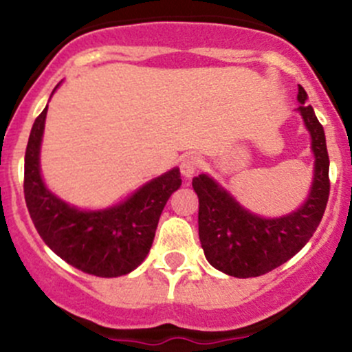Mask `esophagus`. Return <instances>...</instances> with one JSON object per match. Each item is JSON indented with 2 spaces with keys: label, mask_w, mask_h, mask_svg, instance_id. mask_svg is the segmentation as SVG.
<instances>
[{
  "label": "esophagus",
  "mask_w": 352,
  "mask_h": 352,
  "mask_svg": "<svg viewBox=\"0 0 352 352\" xmlns=\"http://www.w3.org/2000/svg\"><path fill=\"white\" fill-rule=\"evenodd\" d=\"M199 168H201V160L196 155H186L180 160V172L187 179H190Z\"/></svg>",
  "instance_id": "1"
}]
</instances>
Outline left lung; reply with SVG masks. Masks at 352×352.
<instances>
[{
  "mask_svg": "<svg viewBox=\"0 0 352 352\" xmlns=\"http://www.w3.org/2000/svg\"><path fill=\"white\" fill-rule=\"evenodd\" d=\"M298 110L311 134L315 175L308 201L298 211L276 219L258 218L208 175H199L192 187L199 197V240L212 267L235 278H257L289 261L305 247L320 225L327 208L330 179L325 133L308 95L298 85Z\"/></svg>",
  "mask_w": 352,
  "mask_h": 352,
  "instance_id": "1",
  "label": "left lung"
}]
</instances>
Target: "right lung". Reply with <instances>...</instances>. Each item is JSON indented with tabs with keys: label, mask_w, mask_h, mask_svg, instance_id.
Listing matches in <instances>:
<instances>
[{
	"label": "right lung",
	"mask_w": 352,
	"mask_h": 352,
	"mask_svg": "<svg viewBox=\"0 0 352 352\" xmlns=\"http://www.w3.org/2000/svg\"><path fill=\"white\" fill-rule=\"evenodd\" d=\"M47 107L38 113L25 150L23 194L38 235L67 264L98 278L134 271L150 252L160 214L182 184L179 168L151 180L126 202L105 211H80L45 189L38 150Z\"/></svg>",
	"instance_id": "1"
}]
</instances>
